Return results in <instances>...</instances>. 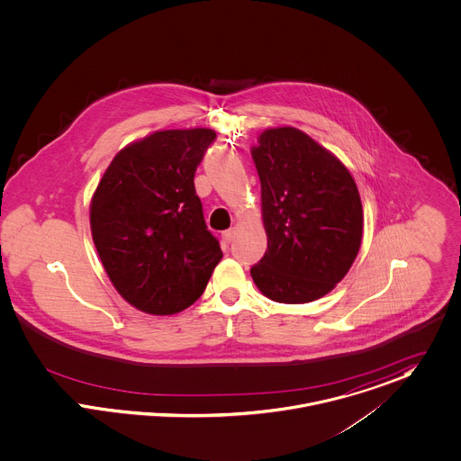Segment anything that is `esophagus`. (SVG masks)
<instances>
[{
	"label": "esophagus",
	"instance_id": "1",
	"mask_svg": "<svg viewBox=\"0 0 461 461\" xmlns=\"http://www.w3.org/2000/svg\"><path fill=\"white\" fill-rule=\"evenodd\" d=\"M235 233H237V230H235V226H231L230 230H226V231H222V239H224V242H231L233 239H235Z\"/></svg>",
	"mask_w": 461,
	"mask_h": 461
}]
</instances>
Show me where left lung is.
Segmentation results:
<instances>
[{
  "instance_id": "obj_1",
  "label": "left lung",
  "mask_w": 461,
  "mask_h": 461,
  "mask_svg": "<svg viewBox=\"0 0 461 461\" xmlns=\"http://www.w3.org/2000/svg\"><path fill=\"white\" fill-rule=\"evenodd\" d=\"M251 155L267 231L253 281L274 303H312L334 290L357 258L364 215L356 180L295 127L263 131Z\"/></svg>"
}]
</instances>
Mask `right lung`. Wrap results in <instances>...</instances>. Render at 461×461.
I'll return each mask as SVG.
<instances>
[{
	"label": "right lung",
	"instance_id": "add662e5",
	"mask_svg": "<svg viewBox=\"0 0 461 461\" xmlns=\"http://www.w3.org/2000/svg\"><path fill=\"white\" fill-rule=\"evenodd\" d=\"M212 129L157 131L122 149L92 196L90 226L104 270L131 306L175 314L194 304L221 261L194 173Z\"/></svg>",
	"mask_w": 461,
	"mask_h": 461
}]
</instances>
